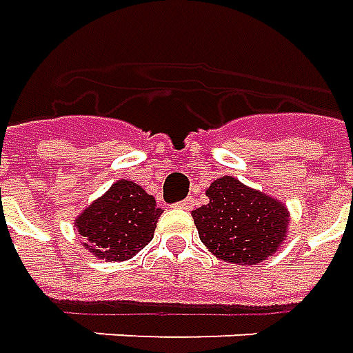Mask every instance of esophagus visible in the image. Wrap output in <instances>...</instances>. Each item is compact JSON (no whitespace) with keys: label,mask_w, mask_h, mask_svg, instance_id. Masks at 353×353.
Returning a JSON list of instances; mask_svg holds the SVG:
<instances>
[{"label":"esophagus","mask_w":353,"mask_h":353,"mask_svg":"<svg viewBox=\"0 0 353 353\" xmlns=\"http://www.w3.org/2000/svg\"><path fill=\"white\" fill-rule=\"evenodd\" d=\"M179 210H192L194 208V198L192 196H188L186 200H182V202H179V204H174Z\"/></svg>","instance_id":"esophagus-1"}]
</instances>
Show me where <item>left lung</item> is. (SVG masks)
Listing matches in <instances>:
<instances>
[{
    "label": "left lung",
    "mask_w": 353,
    "mask_h": 353,
    "mask_svg": "<svg viewBox=\"0 0 353 353\" xmlns=\"http://www.w3.org/2000/svg\"><path fill=\"white\" fill-rule=\"evenodd\" d=\"M210 202L192 212L198 235L217 259L256 264L274 254L288 235L285 205L233 176L208 188Z\"/></svg>",
    "instance_id": "8db88e82"
}]
</instances>
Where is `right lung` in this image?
Here are the masks:
<instances>
[{
	"label": "right lung",
	"mask_w": 353,
	"mask_h": 353,
	"mask_svg": "<svg viewBox=\"0 0 353 353\" xmlns=\"http://www.w3.org/2000/svg\"><path fill=\"white\" fill-rule=\"evenodd\" d=\"M161 214L155 198L141 186L118 181L75 219V227L94 256L118 262L136 256L149 245Z\"/></svg>",
	"instance_id": "obj_1"
}]
</instances>
